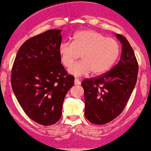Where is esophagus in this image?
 I'll use <instances>...</instances> for the list:
<instances>
[{"mask_svg": "<svg viewBox=\"0 0 151 151\" xmlns=\"http://www.w3.org/2000/svg\"><path fill=\"white\" fill-rule=\"evenodd\" d=\"M74 84H75L76 85H78V84H81V82H80V80L78 79V78H76L75 81H74Z\"/></svg>", "mask_w": 151, "mask_h": 151, "instance_id": "34e87169", "label": "esophagus"}]
</instances>
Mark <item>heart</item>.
Listing matches in <instances>:
<instances>
[{
	"mask_svg": "<svg viewBox=\"0 0 151 151\" xmlns=\"http://www.w3.org/2000/svg\"><path fill=\"white\" fill-rule=\"evenodd\" d=\"M120 45L113 38H108L93 29L80 31L74 36L73 42L64 41L59 46L60 61L66 67L81 55L82 60L69 68L76 76L87 75L92 71L100 76L108 71L120 54Z\"/></svg>",
	"mask_w": 151,
	"mask_h": 151,
	"instance_id": "obj_1",
	"label": "heart"
}]
</instances>
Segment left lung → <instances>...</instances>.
<instances>
[{"label": "left lung", "mask_w": 151, "mask_h": 151, "mask_svg": "<svg viewBox=\"0 0 151 151\" xmlns=\"http://www.w3.org/2000/svg\"><path fill=\"white\" fill-rule=\"evenodd\" d=\"M116 37L122 45L121 59L112 69L98 77L82 82L85 111L88 121L104 124L117 117L127 106L137 79L138 63L129 41Z\"/></svg>", "instance_id": "obj_1"}]
</instances>
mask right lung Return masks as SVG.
Masks as SVG:
<instances>
[{"mask_svg":"<svg viewBox=\"0 0 151 151\" xmlns=\"http://www.w3.org/2000/svg\"><path fill=\"white\" fill-rule=\"evenodd\" d=\"M60 32L50 29L28 39L12 66L11 84L18 103L29 118L43 126L60 119L64 99L74 84L61 64Z\"/></svg>","mask_w":151,"mask_h":151,"instance_id":"right-lung-1","label":"right lung"}]
</instances>
